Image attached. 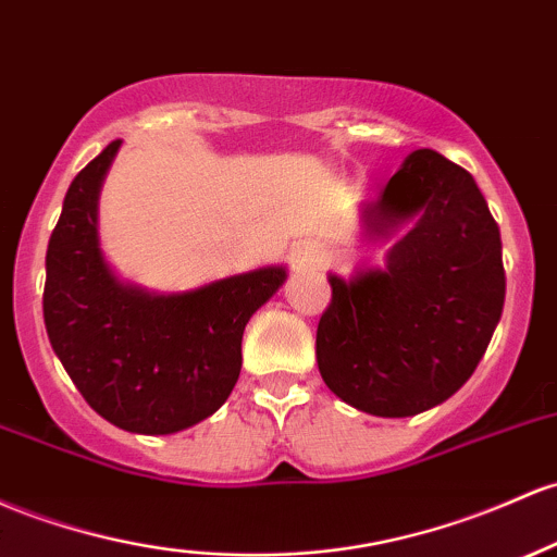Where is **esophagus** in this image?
Returning <instances> with one entry per match:
<instances>
[{
	"mask_svg": "<svg viewBox=\"0 0 557 557\" xmlns=\"http://www.w3.org/2000/svg\"><path fill=\"white\" fill-rule=\"evenodd\" d=\"M327 259V250L325 246H320V243H301V246H296L293 250V267L296 269H317L325 264Z\"/></svg>",
	"mask_w": 557,
	"mask_h": 557,
	"instance_id": "esophagus-1",
	"label": "esophagus"
}]
</instances>
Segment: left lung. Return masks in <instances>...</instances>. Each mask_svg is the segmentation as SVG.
<instances>
[{
  "label": "left lung",
  "instance_id": "1",
  "mask_svg": "<svg viewBox=\"0 0 557 557\" xmlns=\"http://www.w3.org/2000/svg\"><path fill=\"white\" fill-rule=\"evenodd\" d=\"M359 211L368 240L407 232L383 267L327 274L317 364L359 412L412 418L457 394L492 341L505 304L499 227L473 176L428 148Z\"/></svg>",
  "mask_w": 557,
  "mask_h": 557
}]
</instances>
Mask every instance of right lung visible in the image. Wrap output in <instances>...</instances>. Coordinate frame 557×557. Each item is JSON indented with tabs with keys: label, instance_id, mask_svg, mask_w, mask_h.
<instances>
[{
	"label": "right lung",
	"instance_id": "obj_1",
	"mask_svg": "<svg viewBox=\"0 0 557 557\" xmlns=\"http://www.w3.org/2000/svg\"><path fill=\"white\" fill-rule=\"evenodd\" d=\"M121 139L76 174L47 246L45 325L87 405L129 433L166 436L211 418L243 364V330L288 280L283 264L182 293L124 283L100 248V189Z\"/></svg>",
	"mask_w": 557,
	"mask_h": 557
}]
</instances>
